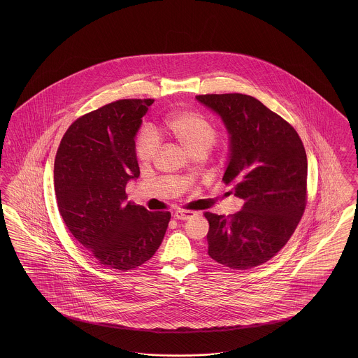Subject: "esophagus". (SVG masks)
Masks as SVG:
<instances>
[{"label": "esophagus", "mask_w": 358, "mask_h": 358, "mask_svg": "<svg viewBox=\"0 0 358 358\" xmlns=\"http://www.w3.org/2000/svg\"><path fill=\"white\" fill-rule=\"evenodd\" d=\"M194 215V211H189V210H177V211H174V217L178 219V220H187V219H190V217H193Z\"/></svg>", "instance_id": "obj_1"}]
</instances>
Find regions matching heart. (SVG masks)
<instances>
[{
	"label": "heart",
	"instance_id": "1",
	"mask_svg": "<svg viewBox=\"0 0 358 358\" xmlns=\"http://www.w3.org/2000/svg\"><path fill=\"white\" fill-rule=\"evenodd\" d=\"M164 127L174 139L180 141L190 153L206 152L217 141L215 127L202 115L194 111H180L168 117ZM159 148V141L150 131L139 134L135 153L141 163L151 162Z\"/></svg>",
	"mask_w": 358,
	"mask_h": 358
}]
</instances>
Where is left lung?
Here are the masks:
<instances>
[{
	"mask_svg": "<svg viewBox=\"0 0 358 358\" xmlns=\"http://www.w3.org/2000/svg\"><path fill=\"white\" fill-rule=\"evenodd\" d=\"M229 134L223 176L244 199L236 214L205 213L208 256L229 269L245 271L271 260L286 245L307 203V156L293 126L240 93L201 94Z\"/></svg>",
	"mask_w": 358,
	"mask_h": 358,
	"instance_id": "1",
	"label": "left lung"
}]
</instances>
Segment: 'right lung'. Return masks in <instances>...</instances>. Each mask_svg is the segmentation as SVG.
<instances>
[{
    "label": "right lung",
    "mask_w": 358,
    "mask_h": 358,
    "mask_svg": "<svg viewBox=\"0 0 358 358\" xmlns=\"http://www.w3.org/2000/svg\"><path fill=\"white\" fill-rule=\"evenodd\" d=\"M155 99H120L75 120L55 159V194L65 226L99 265L130 271L159 250L169 211L126 205L141 171L135 135Z\"/></svg>",
    "instance_id": "obj_1"
}]
</instances>
